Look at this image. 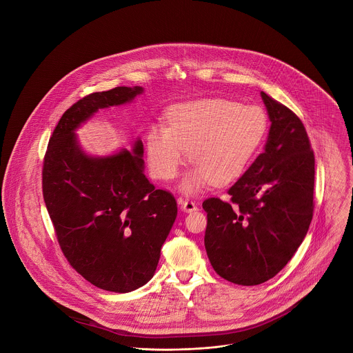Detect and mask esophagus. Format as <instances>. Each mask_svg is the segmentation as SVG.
Listing matches in <instances>:
<instances>
[{
    "instance_id": "1",
    "label": "esophagus",
    "mask_w": 353,
    "mask_h": 353,
    "mask_svg": "<svg viewBox=\"0 0 353 353\" xmlns=\"http://www.w3.org/2000/svg\"><path fill=\"white\" fill-rule=\"evenodd\" d=\"M179 204H180V208H181L184 212H192V211H195V210L198 208L196 204L194 203V201H191V199L179 198Z\"/></svg>"
}]
</instances>
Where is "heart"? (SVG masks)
I'll return each mask as SVG.
<instances>
[{
    "instance_id": "obj_1",
    "label": "heart",
    "mask_w": 353,
    "mask_h": 353,
    "mask_svg": "<svg viewBox=\"0 0 353 353\" xmlns=\"http://www.w3.org/2000/svg\"><path fill=\"white\" fill-rule=\"evenodd\" d=\"M168 124L145 132L152 174L174 179L190 161L196 168L183 181L187 192L214 181L228 184L245 170L268 132V116L260 106H241L228 99H204L174 106Z\"/></svg>"
}]
</instances>
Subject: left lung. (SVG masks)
I'll list each match as a JSON object with an SVG mask.
<instances>
[{
  "label": "left lung",
  "mask_w": 353,
  "mask_h": 353,
  "mask_svg": "<svg viewBox=\"0 0 353 353\" xmlns=\"http://www.w3.org/2000/svg\"><path fill=\"white\" fill-rule=\"evenodd\" d=\"M271 128L264 152L228 190L207 198L205 250L223 279L253 286L274 278L303 241L314 211V152L301 120L261 92Z\"/></svg>",
  "instance_id": "left-lung-1"
}]
</instances>
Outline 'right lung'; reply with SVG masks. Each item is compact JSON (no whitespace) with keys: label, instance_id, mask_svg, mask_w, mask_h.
I'll use <instances>...</instances> for the list:
<instances>
[{"label":"right lung","instance_id":"right-lung-1","mask_svg":"<svg viewBox=\"0 0 353 353\" xmlns=\"http://www.w3.org/2000/svg\"><path fill=\"white\" fill-rule=\"evenodd\" d=\"M142 88L117 86L79 99L60 119L43 161L46 208L70 265L92 285L125 293L154 276L177 216L168 190L143 174V145L108 158L79 149L74 130L99 109L123 105Z\"/></svg>","mask_w":353,"mask_h":353}]
</instances>
